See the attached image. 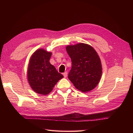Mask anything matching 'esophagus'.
I'll return each mask as SVG.
<instances>
[{
  "instance_id": "esophagus-1",
  "label": "esophagus",
  "mask_w": 133,
  "mask_h": 133,
  "mask_svg": "<svg viewBox=\"0 0 133 133\" xmlns=\"http://www.w3.org/2000/svg\"><path fill=\"white\" fill-rule=\"evenodd\" d=\"M63 75L64 78H66L67 77V71H65L63 74Z\"/></svg>"
}]
</instances>
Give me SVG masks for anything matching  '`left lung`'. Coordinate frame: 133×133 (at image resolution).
<instances>
[{
  "label": "left lung",
  "instance_id": "obj_1",
  "mask_svg": "<svg viewBox=\"0 0 133 133\" xmlns=\"http://www.w3.org/2000/svg\"><path fill=\"white\" fill-rule=\"evenodd\" d=\"M66 51L72 62L68 76L70 81L82 92L94 89L99 82L102 72L101 59L96 51L90 45L83 43L68 45Z\"/></svg>",
  "mask_w": 133,
  "mask_h": 133
}]
</instances>
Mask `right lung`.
Listing matches in <instances>:
<instances>
[{
	"label": "right lung",
	"mask_w": 133,
	"mask_h": 133,
	"mask_svg": "<svg viewBox=\"0 0 133 133\" xmlns=\"http://www.w3.org/2000/svg\"><path fill=\"white\" fill-rule=\"evenodd\" d=\"M52 53L39 49L31 56L27 70V79L35 92L47 95L52 91L58 81L63 78L50 63Z\"/></svg>",
	"instance_id": "obj_1"
}]
</instances>
